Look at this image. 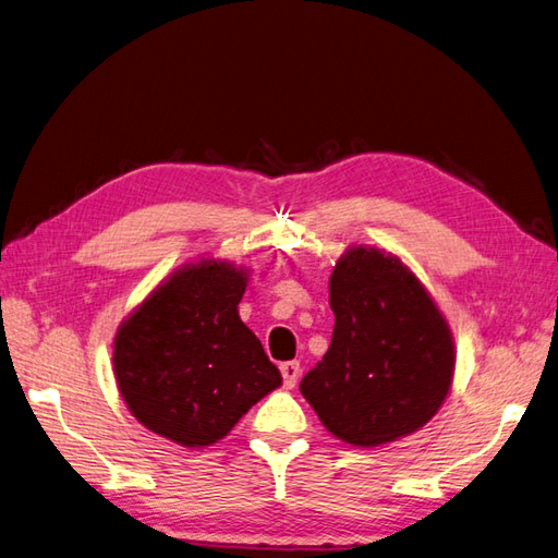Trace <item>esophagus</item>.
<instances>
[{
  "mask_svg": "<svg viewBox=\"0 0 558 558\" xmlns=\"http://www.w3.org/2000/svg\"><path fill=\"white\" fill-rule=\"evenodd\" d=\"M280 373H282V379H284V387L292 389L296 379H299V375H302V367H299L296 361H288V363L280 365Z\"/></svg>",
  "mask_w": 558,
  "mask_h": 558,
  "instance_id": "34e87169",
  "label": "esophagus"
}]
</instances>
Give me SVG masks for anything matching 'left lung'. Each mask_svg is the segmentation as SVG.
I'll return each mask as SVG.
<instances>
[{
    "mask_svg": "<svg viewBox=\"0 0 558 558\" xmlns=\"http://www.w3.org/2000/svg\"><path fill=\"white\" fill-rule=\"evenodd\" d=\"M335 330L299 384L323 426L375 448L417 432L446 401L454 344L446 318L408 266L353 247L330 276Z\"/></svg>",
    "mask_w": 558,
    "mask_h": 558,
    "instance_id": "8db88e82",
    "label": "left lung"
}]
</instances>
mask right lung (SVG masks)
I'll use <instances>...</instances> for the list:
<instances>
[{
    "label": "right lung",
    "mask_w": 558,
    "mask_h": 558,
    "mask_svg": "<svg viewBox=\"0 0 558 558\" xmlns=\"http://www.w3.org/2000/svg\"><path fill=\"white\" fill-rule=\"evenodd\" d=\"M247 274L226 262L183 266L116 337L112 365L132 415L185 448L211 446L282 384L240 320Z\"/></svg>",
    "instance_id": "add662e5"
}]
</instances>
